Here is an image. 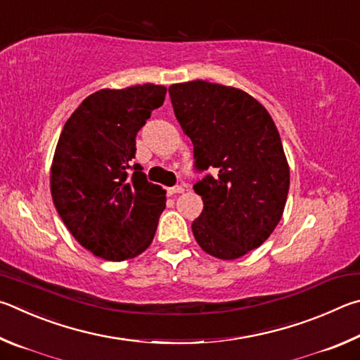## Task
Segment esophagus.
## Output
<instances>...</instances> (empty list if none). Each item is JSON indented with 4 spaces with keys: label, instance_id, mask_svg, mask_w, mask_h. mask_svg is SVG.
Wrapping results in <instances>:
<instances>
[{
    "label": "esophagus",
    "instance_id": "34e87169",
    "mask_svg": "<svg viewBox=\"0 0 360 360\" xmlns=\"http://www.w3.org/2000/svg\"><path fill=\"white\" fill-rule=\"evenodd\" d=\"M184 191H185V188H184V186L176 185V186L169 188V190H167V194H169V196H174V194H180V193H184Z\"/></svg>",
    "mask_w": 360,
    "mask_h": 360
}]
</instances>
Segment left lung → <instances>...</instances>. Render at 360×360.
<instances>
[{
	"instance_id": "obj_1",
	"label": "left lung",
	"mask_w": 360,
	"mask_h": 360,
	"mask_svg": "<svg viewBox=\"0 0 360 360\" xmlns=\"http://www.w3.org/2000/svg\"><path fill=\"white\" fill-rule=\"evenodd\" d=\"M174 113L191 139L196 167H215L194 185L204 209L191 228L199 247L218 259L242 257L280 223L289 164L272 117L247 91L205 80L169 86Z\"/></svg>"
}]
</instances>
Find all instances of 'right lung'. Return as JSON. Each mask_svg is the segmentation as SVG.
Listing matches in <instances>:
<instances>
[{"label": "right lung", "instance_id": "1", "mask_svg": "<svg viewBox=\"0 0 360 360\" xmlns=\"http://www.w3.org/2000/svg\"><path fill=\"white\" fill-rule=\"evenodd\" d=\"M166 91L143 84L93 93L56 143L50 167L55 209L75 240L105 261L143 253L166 207V191L147 181L141 164L132 166L137 132Z\"/></svg>", "mask_w": 360, "mask_h": 360}]
</instances>
